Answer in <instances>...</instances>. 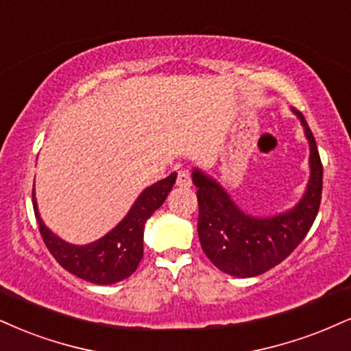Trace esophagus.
<instances>
[{"instance_id":"1","label":"esophagus","mask_w":351,"mask_h":351,"mask_svg":"<svg viewBox=\"0 0 351 351\" xmlns=\"http://www.w3.org/2000/svg\"><path fill=\"white\" fill-rule=\"evenodd\" d=\"M176 184H178L180 188H189V186H191V176H189V173L184 171V170L178 171V178H176Z\"/></svg>"}]
</instances>
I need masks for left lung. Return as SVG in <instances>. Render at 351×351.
Wrapping results in <instances>:
<instances>
[{
	"label": "left lung",
	"instance_id": "obj_1",
	"mask_svg": "<svg viewBox=\"0 0 351 351\" xmlns=\"http://www.w3.org/2000/svg\"><path fill=\"white\" fill-rule=\"evenodd\" d=\"M296 114L309 142L311 175L306 191L293 208L268 217L247 214L226 188L199 168H193L197 188V235L202 252L221 271L252 278L280 265L302 242L319 213L322 196V163L315 138L298 109Z\"/></svg>",
	"mask_w": 351,
	"mask_h": 351
}]
</instances>
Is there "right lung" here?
Listing matches in <instances>:
<instances>
[{
  "label": "right lung",
  "instance_id": "right-lung-1",
  "mask_svg": "<svg viewBox=\"0 0 351 351\" xmlns=\"http://www.w3.org/2000/svg\"><path fill=\"white\" fill-rule=\"evenodd\" d=\"M176 181V173L147 186L138 194L125 217L106 235L86 245H73L55 235L42 221L36 189L32 204L45 247L66 271L95 285H114L129 278L143 256L145 222L167 199Z\"/></svg>",
  "mask_w": 351,
  "mask_h": 351
}]
</instances>
